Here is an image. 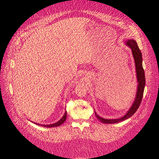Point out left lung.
I'll return each instance as SVG.
<instances>
[{
	"instance_id": "1",
	"label": "left lung",
	"mask_w": 159,
	"mask_h": 159,
	"mask_svg": "<svg viewBox=\"0 0 159 159\" xmlns=\"http://www.w3.org/2000/svg\"><path fill=\"white\" fill-rule=\"evenodd\" d=\"M126 45L129 46L131 50L132 53L134 57V59L135 61V68H136V79L138 82V87L136 91L135 98L132 103V105L129 108L128 112L125 114L123 117L119 119H107L100 117L95 111V114L97 118L99 121L104 123L107 124H113L117 123L120 121H124L126 119H128L130 117L134 114L135 113L140 106L142 98L144 93V88L145 84V73L144 69L143 67V58L142 53L139 50L136 41L134 39H128L125 41Z\"/></svg>"
}]
</instances>
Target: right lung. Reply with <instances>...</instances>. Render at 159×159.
Wrapping results in <instances>:
<instances>
[{"label":"right lung","mask_w":159,"mask_h":159,"mask_svg":"<svg viewBox=\"0 0 159 159\" xmlns=\"http://www.w3.org/2000/svg\"><path fill=\"white\" fill-rule=\"evenodd\" d=\"M66 118H67V111L66 110L65 111V113L64 114V116H62V117L61 119L59 121L53 123V124H51V125H40V124H39V123H34L33 122L34 124H36L38 125H40L41 126H43V127H45V128H53V127H57V126H59L61 125L65 120H66Z\"/></svg>","instance_id":"obj_1"}]
</instances>
